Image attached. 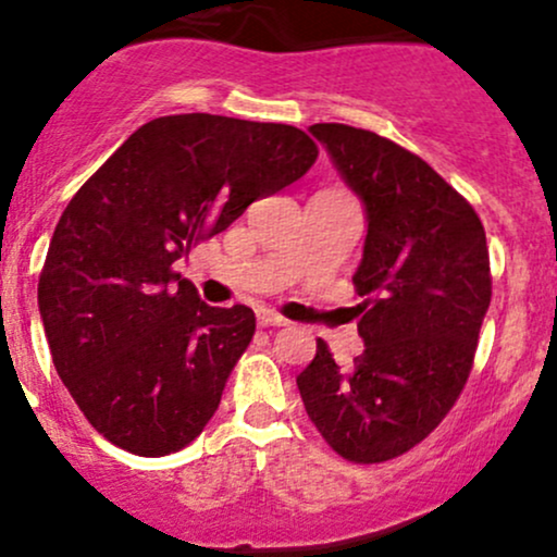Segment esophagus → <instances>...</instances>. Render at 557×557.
Listing matches in <instances>:
<instances>
[{"label": "esophagus", "instance_id": "obj_1", "mask_svg": "<svg viewBox=\"0 0 557 557\" xmlns=\"http://www.w3.org/2000/svg\"><path fill=\"white\" fill-rule=\"evenodd\" d=\"M259 325L261 327H280V325H288V320L283 314L272 312V309H261L259 312Z\"/></svg>", "mask_w": 557, "mask_h": 557}]
</instances>
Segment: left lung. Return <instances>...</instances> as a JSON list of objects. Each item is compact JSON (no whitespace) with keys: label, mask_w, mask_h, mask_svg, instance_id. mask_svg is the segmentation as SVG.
Listing matches in <instances>:
<instances>
[{"label":"left lung","mask_w":557,"mask_h":557,"mask_svg":"<svg viewBox=\"0 0 557 557\" xmlns=\"http://www.w3.org/2000/svg\"><path fill=\"white\" fill-rule=\"evenodd\" d=\"M309 133L366 205L352 277L366 349L338 368L318 338L296 384L327 446L379 465L424 441L459 400L491 304L488 245L475 208L413 151L338 122Z\"/></svg>","instance_id":"1"}]
</instances>
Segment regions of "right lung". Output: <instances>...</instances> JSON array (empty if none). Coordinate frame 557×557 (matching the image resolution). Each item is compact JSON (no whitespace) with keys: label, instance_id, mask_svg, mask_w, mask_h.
Returning <instances> with one entry per match:
<instances>
[{"label":"right lung","instance_id":"add662e5","mask_svg":"<svg viewBox=\"0 0 557 557\" xmlns=\"http://www.w3.org/2000/svg\"><path fill=\"white\" fill-rule=\"evenodd\" d=\"M318 160L294 125L171 114L140 125L63 210L39 274L52 362L85 419L136 456L189 446L256 333L173 263Z\"/></svg>","mask_w":557,"mask_h":557}]
</instances>
